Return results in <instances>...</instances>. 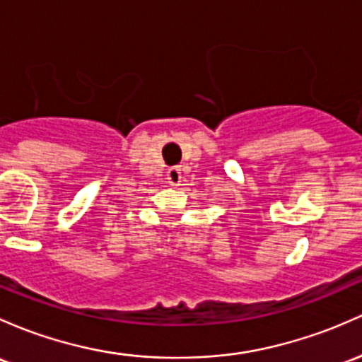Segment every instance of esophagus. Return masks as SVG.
I'll return each mask as SVG.
<instances>
[{"mask_svg":"<svg viewBox=\"0 0 362 362\" xmlns=\"http://www.w3.org/2000/svg\"><path fill=\"white\" fill-rule=\"evenodd\" d=\"M166 177H168V182H170V185H172V187H178V185H180V182H182L180 166H172V168L168 170V175H166Z\"/></svg>","mask_w":362,"mask_h":362,"instance_id":"esophagus-1","label":"esophagus"}]
</instances>
